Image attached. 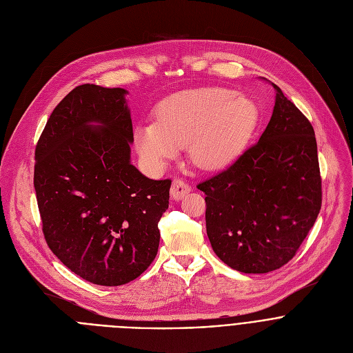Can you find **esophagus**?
Listing matches in <instances>:
<instances>
[{"label":"esophagus","instance_id":"esophagus-1","mask_svg":"<svg viewBox=\"0 0 353 353\" xmlns=\"http://www.w3.org/2000/svg\"><path fill=\"white\" fill-rule=\"evenodd\" d=\"M191 191V187L183 179H174L170 188V195L173 199H181Z\"/></svg>","mask_w":353,"mask_h":353}]
</instances>
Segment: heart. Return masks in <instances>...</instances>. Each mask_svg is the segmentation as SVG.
I'll list each match as a JSON object with an SVG mask.
<instances>
[{
	"instance_id": "b5f03b06",
	"label": "heart",
	"mask_w": 353,
	"mask_h": 353,
	"mask_svg": "<svg viewBox=\"0 0 353 353\" xmlns=\"http://www.w3.org/2000/svg\"><path fill=\"white\" fill-rule=\"evenodd\" d=\"M259 117L256 102L245 94L221 86L194 88L161 102L155 123L138 125L134 142L139 157L155 169L165 168L185 143L196 166L218 169L240 154Z\"/></svg>"
}]
</instances>
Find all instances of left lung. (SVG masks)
<instances>
[{
    "label": "left lung",
    "instance_id": "left-lung-1",
    "mask_svg": "<svg viewBox=\"0 0 353 353\" xmlns=\"http://www.w3.org/2000/svg\"><path fill=\"white\" fill-rule=\"evenodd\" d=\"M274 89L272 116L259 142L196 185L207 195V234L215 254L244 274L271 272L290 261L321 208L314 130Z\"/></svg>",
    "mask_w": 353,
    "mask_h": 353
}]
</instances>
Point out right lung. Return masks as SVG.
I'll list each match as a JSON object with an SVG mask.
<instances>
[{"label": "right lung", "instance_id": "obj_1", "mask_svg": "<svg viewBox=\"0 0 353 353\" xmlns=\"http://www.w3.org/2000/svg\"><path fill=\"white\" fill-rule=\"evenodd\" d=\"M123 88L72 89L34 152L44 239L74 274L102 286L138 278L155 260L172 181L131 165V113Z\"/></svg>", "mask_w": 353, "mask_h": 353}]
</instances>
